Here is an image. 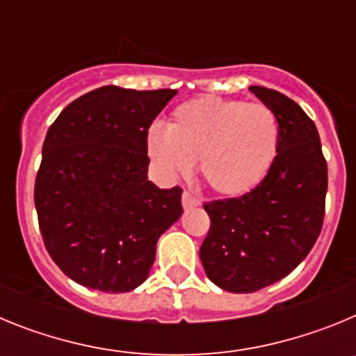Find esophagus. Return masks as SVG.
Returning <instances> with one entry per match:
<instances>
[{
	"mask_svg": "<svg viewBox=\"0 0 356 356\" xmlns=\"http://www.w3.org/2000/svg\"><path fill=\"white\" fill-rule=\"evenodd\" d=\"M181 205H184V209H193V207H200V200H197L196 196H193L191 193H187V191H185V193L181 194Z\"/></svg>",
	"mask_w": 356,
	"mask_h": 356,
	"instance_id": "1",
	"label": "esophagus"
}]
</instances>
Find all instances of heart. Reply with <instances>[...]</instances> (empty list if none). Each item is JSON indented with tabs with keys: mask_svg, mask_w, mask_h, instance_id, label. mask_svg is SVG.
Masks as SVG:
<instances>
[{
	"mask_svg": "<svg viewBox=\"0 0 356 356\" xmlns=\"http://www.w3.org/2000/svg\"><path fill=\"white\" fill-rule=\"evenodd\" d=\"M278 134L273 110L262 103L200 97L178 106L168 128H149L146 147L165 178L188 175L200 160L203 181L213 193L234 197L266 178Z\"/></svg>",
	"mask_w": 356,
	"mask_h": 356,
	"instance_id": "b5f03b06",
	"label": "heart"
}]
</instances>
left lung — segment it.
<instances>
[{
    "label": "left lung",
    "mask_w": 356,
    "mask_h": 356,
    "mask_svg": "<svg viewBox=\"0 0 356 356\" xmlns=\"http://www.w3.org/2000/svg\"><path fill=\"white\" fill-rule=\"evenodd\" d=\"M250 90L278 121V155L251 193L203 205L212 225L200 248L210 282L235 294L276 284L307 259L323 228L328 188L312 119L278 90Z\"/></svg>",
    "instance_id": "1"
}]
</instances>
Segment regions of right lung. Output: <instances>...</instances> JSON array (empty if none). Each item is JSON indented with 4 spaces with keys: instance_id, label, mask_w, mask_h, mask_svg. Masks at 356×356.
<instances>
[{
    "instance_id": "obj_1",
    "label": "right lung",
    "mask_w": 356,
    "mask_h": 356,
    "mask_svg": "<svg viewBox=\"0 0 356 356\" xmlns=\"http://www.w3.org/2000/svg\"><path fill=\"white\" fill-rule=\"evenodd\" d=\"M176 90L106 85L49 127L35 180L53 262L83 287L130 292L149 276L156 241L184 213L181 188L147 180V130Z\"/></svg>"
}]
</instances>
